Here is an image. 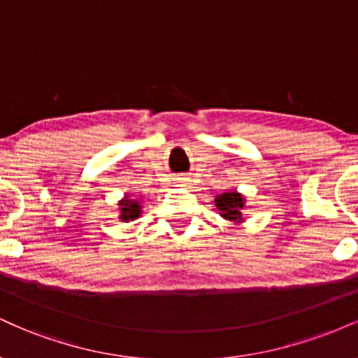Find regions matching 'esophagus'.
I'll return each instance as SVG.
<instances>
[{"label": "esophagus", "mask_w": 358, "mask_h": 358, "mask_svg": "<svg viewBox=\"0 0 358 358\" xmlns=\"http://www.w3.org/2000/svg\"><path fill=\"white\" fill-rule=\"evenodd\" d=\"M176 180H178L180 183H187V182H188V178H187V176H183V175H182V176H178V178H176Z\"/></svg>", "instance_id": "34e87169"}]
</instances>
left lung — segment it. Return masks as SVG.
<instances>
[{"mask_svg": "<svg viewBox=\"0 0 358 358\" xmlns=\"http://www.w3.org/2000/svg\"><path fill=\"white\" fill-rule=\"evenodd\" d=\"M215 205L217 208H219V212L222 213V217H225V219L232 222L241 220L242 208H244V199H242V195H239L237 192L222 193V195L215 199Z\"/></svg>", "mask_w": 358, "mask_h": 358, "instance_id": "left-lung-1", "label": "left lung"}]
</instances>
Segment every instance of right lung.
<instances>
[{"mask_svg":"<svg viewBox=\"0 0 358 358\" xmlns=\"http://www.w3.org/2000/svg\"><path fill=\"white\" fill-rule=\"evenodd\" d=\"M121 219L122 220H134V219H138L139 217V213H141V210H139V202L138 200H129V199H126V200H122L121 203Z\"/></svg>","mask_w":358,"mask_h":358,"instance_id":"obj_1","label":"right lung"}]
</instances>
